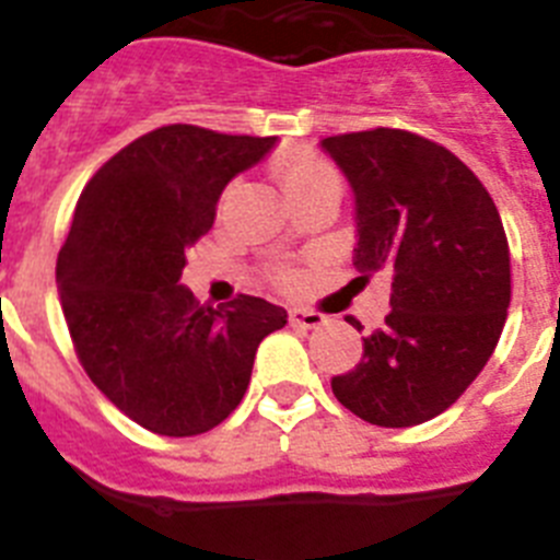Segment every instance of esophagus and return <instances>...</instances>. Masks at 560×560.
<instances>
[{"instance_id": "34e87169", "label": "esophagus", "mask_w": 560, "mask_h": 560, "mask_svg": "<svg viewBox=\"0 0 560 560\" xmlns=\"http://www.w3.org/2000/svg\"><path fill=\"white\" fill-rule=\"evenodd\" d=\"M289 319L291 325L305 327V330H316V327H322L327 322L325 316L316 314V311H307V307H294V311L289 314Z\"/></svg>"}]
</instances>
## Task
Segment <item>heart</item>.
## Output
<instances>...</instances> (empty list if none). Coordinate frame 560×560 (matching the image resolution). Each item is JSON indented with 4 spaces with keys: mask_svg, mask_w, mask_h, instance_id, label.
Returning a JSON list of instances; mask_svg holds the SVG:
<instances>
[{
    "mask_svg": "<svg viewBox=\"0 0 560 560\" xmlns=\"http://www.w3.org/2000/svg\"><path fill=\"white\" fill-rule=\"evenodd\" d=\"M277 183L285 191V197H296L302 191H311L316 186H327V183H338L336 168L319 155H294L285 158L275 166ZM280 280H289V271H280Z\"/></svg>",
    "mask_w": 560,
    "mask_h": 560,
    "instance_id": "heart-1",
    "label": "heart"
}]
</instances>
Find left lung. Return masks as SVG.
<instances>
[{
    "mask_svg": "<svg viewBox=\"0 0 560 560\" xmlns=\"http://www.w3.org/2000/svg\"><path fill=\"white\" fill-rule=\"evenodd\" d=\"M322 150L355 194L358 280L392 277L386 327L363 338L361 363L332 377V394L369 424H422L469 388L500 341L511 305L500 213L466 163L417 132H347Z\"/></svg>",
    "mask_w": 560,
    "mask_h": 560,
    "instance_id": "8db88e82",
    "label": "left lung"
}]
</instances>
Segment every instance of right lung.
Segmentation results:
<instances>
[{"mask_svg":"<svg viewBox=\"0 0 560 560\" xmlns=\"http://www.w3.org/2000/svg\"><path fill=\"white\" fill-rule=\"evenodd\" d=\"M275 141L158 127L82 188L58 255L66 325L91 383L152 433L183 439L224 422L244 399L258 343L289 319L260 296L210 307L179 285L224 186Z\"/></svg>","mask_w":560,"mask_h":560,"instance_id":"right-lung-1","label":"right lung"}]
</instances>
